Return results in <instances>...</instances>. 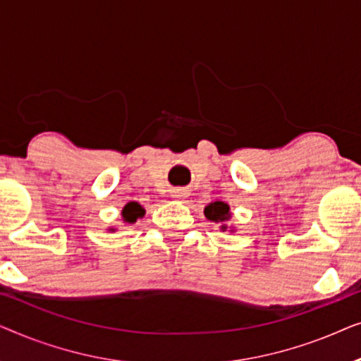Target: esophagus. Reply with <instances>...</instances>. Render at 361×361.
<instances>
[{
    "label": "esophagus",
    "mask_w": 361,
    "mask_h": 361,
    "mask_svg": "<svg viewBox=\"0 0 361 361\" xmlns=\"http://www.w3.org/2000/svg\"><path fill=\"white\" fill-rule=\"evenodd\" d=\"M171 195H172V199H174V200H184V199H187V197H189V190H185V189H172L171 190Z\"/></svg>",
    "instance_id": "obj_1"
}]
</instances>
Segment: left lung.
<instances>
[{"instance_id":"8db88e82","label":"left lung","mask_w":361,"mask_h":361,"mask_svg":"<svg viewBox=\"0 0 361 361\" xmlns=\"http://www.w3.org/2000/svg\"><path fill=\"white\" fill-rule=\"evenodd\" d=\"M204 214L210 221H215V224H221L220 228L224 231L226 230L225 221H228L231 219L230 205L225 204V202H212V204L205 207Z\"/></svg>"}]
</instances>
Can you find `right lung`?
<instances>
[{
	"label": "right lung",
	"mask_w": 361,
	"mask_h": 361,
	"mask_svg": "<svg viewBox=\"0 0 361 361\" xmlns=\"http://www.w3.org/2000/svg\"><path fill=\"white\" fill-rule=\"evenodd\" d=\"M142 215H145V209H142L137 202H130V204H126L121 210V216L126 224H135V221L137 219H141ZM110 230H113V228H110Z\"/></svg>",
	"instance_id": "add662e5"
}]
</instances>
